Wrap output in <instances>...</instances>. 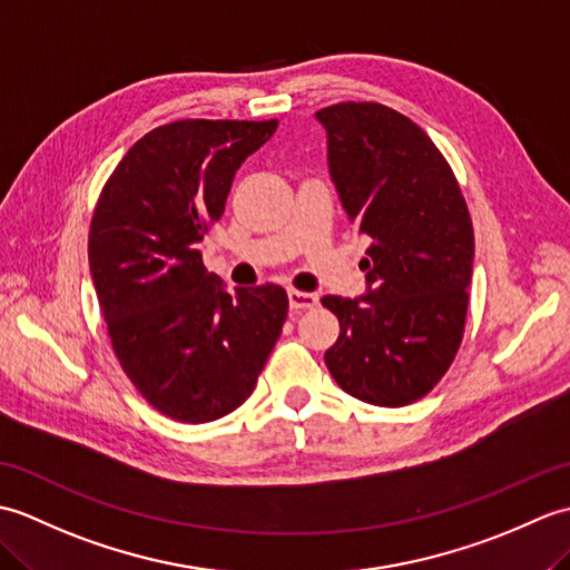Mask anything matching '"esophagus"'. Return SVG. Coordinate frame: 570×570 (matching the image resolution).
Returning <instances> with one entry per match:
<instances>
[{"mask_svg":"<svg viewBox=\"0 0 570 570\" xmlns=\"http://www.w3.org/2000/svg\"><path fill=\"white\" fill-rule=\"evenodd\" d=\"M288 306H292V311H306V308L318 306V296L292 288V292H288Z\"/></svg>","mask_w":570,"mask_h":570,"instance_id":"esophagus-1","label":"esophagus"}]
</instances>
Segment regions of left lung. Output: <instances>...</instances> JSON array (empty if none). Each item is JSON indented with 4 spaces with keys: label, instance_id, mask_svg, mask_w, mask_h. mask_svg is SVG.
<instances>
[{
    "label": "left lung",
    "instance_id": "8db88e82",
    "mask_svg": "<svg viewBox=\"0 0 570 570\" xmlns=\"http://www.w3.org/2000/svg\"><path fill=\"white\" fill-rule=\"evenodd\" d=\"M347 220L370 237L367 294L325 296L341 321L325 365L374 406L426 396L463 343L475 237L451 164L431 137L380 102L316 112Z\"/></svg>",
    "mask_w": 570,
    "mask_h": 570
}]
</instances>
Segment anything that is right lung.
Instances as JSON below:
<instances>
[{
	"mask_svg": "<svg viewBox=\"0 0 570 570\" xmlns=\"http://www.w3.org/2000/svg\"><path fill=\"white\" fill-rule=\"evenodd\" d=\"M276 119H178L144 135L95 205L88 259L129 382L164 416L208 423L254 392L288 313L282 286L223 292L198 242Z\"/></svg>",
	"mask_w": 570,
	"mask_h": 570,
	"instance_id": "obj_1",
	"label": "right lung"
}]
</instances>
